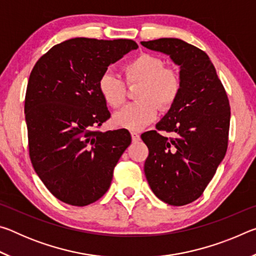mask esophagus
Wrapping results in <instances>:
<instances>
[{"label": "esophagus", "mask_w": 256, "mask_h": 256, "mask_svg": "<svg viewBox=\"0 0 256 256\" xmlns=\"http://www.w3.org/2000/svg\"><path fill=\"white\" fill-rule=\"evenodd\" d=\"M131 134H132V140H133L134 142H136V141L140 140V134H138V132H136V131H132V132H131Z\"/></svg>", "instance_id": "34e87169"}]
</instances>
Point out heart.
<instances>
[{"label": "heart", "instance_id": "heart-1", "mask_svg": "<svg viewBox=\"0 0 256 256\" xmlns=\"http://www.w3.org/2000/svg\"><path fill=\"white\" fill-rule=\"evenodd\" d=\"M128 84H141L138 98L114 115V123L120 128L138 131L157 118L159 106L162 110L170 107L178 98L182 79L174 68L164 66L162 58L141 53L123 66ZM98 92L108 106L118 108L128 97V88L122 78L110 71L104 72L98 79Z\"/></svg>", "mask_w": 256, "mask_h": 256}]
</instances>
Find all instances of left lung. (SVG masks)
<instances>
[{"label": "left lung", "instance_id": "left-lung-1", "mask_svg": "<svg viewBox=\"0 0 256 256\" xmlns=\"http://www.w3.org/2000/svg\"><path fill=\"white\" fill-rule=\"evenodd\" d=\"M180 66L182 90L156 130L141 134L149 149L144 174L156 196L185 206L202 196L226 154L230 106L204 52L177 38L141 42ZM160 130L172 132L164 137Z\"/></svg>", "mask_w": 256, "mask_h": 256}]
</instances>
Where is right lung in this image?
<instances>
[{
	"label": "right lung",
	"instance_id": "1",
	"mask_svg": "<svg viewBox=\"0 0 256 256\" xmlns=\"http://www.w3.org/2000/svg\"><path fill=\"white\" fill-rule=\"evenodd\" d=\"M136 48L131 40L72 38L34 64L24 98L29 157L60 201L84 206L110 188L132 138L125 128L99 130L110 112L97 84L110 64Z\"/></svg>",
	"mask_w": 256,
	"mask_h": 256
}]
</instances>
